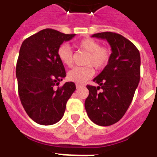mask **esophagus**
<instances>
[{"label": "esophagus", "mask_w": 157, "mask_h": 157, "mask_svg": "<svg viewBox=\"0 0 157 157\" xmlns=\"http://www.w3.org/2000/svg\"><path fill=\"white\" fill-rule=\"evenodd\" d=\"M83 86H84V85H81V84H76V89H80V88L83 87Z\"/></svg>", "instance_id": "34e87169"}]
</instances>
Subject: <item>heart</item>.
<instances>
[{
  "instance_id": "heart-1",
  "label": "heart",
  "mask_w": 157,
  "mask_h": 157,
  "mask_svg": "<svg viewBox=\"0 0 157 157\" xmlns=\"http://www.w3.org/2000/svg\"><path fill=\"white\" fill-rule=\"evenodd\" d=\"M77 48L88 53L85 59V67H75L67 72L68 81L76 84H82L94 76V71L92 66L97 69L103 68L109 63L111 52L105 47H100V43L94 39L86 38L76 43ZM59 59L67 67H71L73 63V53L67 44H62L57 51Z\"/></svg>"
}]
</instances>
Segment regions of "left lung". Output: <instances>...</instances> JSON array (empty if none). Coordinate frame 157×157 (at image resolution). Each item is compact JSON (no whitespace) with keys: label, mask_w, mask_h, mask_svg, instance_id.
Instances as JSON below:
<instances>
[{"label":"left lung","mask_w":157,"mask_h":157,"mask_svg":"<svg viewBox=\"0 0 157 157\" xmlns=\"http://www.w3.org/2000/svg\"><path fill=\"white\" fill-rule=\"evenodd\" d=\"M92 37L105 39L112 53L107 65L93 80L98 86H86L90 94L85 107L95 124L110 126L123 118L132 103L140 79V55L119 34L102 32Z\"/></svg>","instance_id":"left-lung-1"}]
</instances>
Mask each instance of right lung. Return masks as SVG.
<instances>
[{"label": "right lung", "instance_id": "1", "mask_svg": "<svg viewBox=\"0 0 157 157\" xmlns=\"http://www.w3.org/2000/svg\"><path fill=\"white\" fill-rule=\"evenodd\" d=\"M75 35L44 29L25 39L21 46L16 66L19 98L28 116L40 125L60 120L67 100L76 90L73 82L55 88L66 76L57 51Z\"/></svg>", "mask_w": 157, "mask_h": 157}]
</instances>
